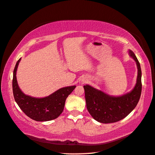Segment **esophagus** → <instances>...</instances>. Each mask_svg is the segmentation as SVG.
I'll list each match as a JSON object with an SVG mask.
<instances>
[{
	"mask_svg": "<svg viewBox=\"0 0 155 155\" xmlns=\"http://www.w3.org/2000/svg\"><path fill=\"white\" fill-rule=\"evenodd\" d=\"M86 82V80H84H84L82 81V83H84V82Z\"/></svg>",
	"mask_w": 155,
	"mask_h": 155,
	"instance_id": "1",
	"label": "esophagus"
}]
</instances>
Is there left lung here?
I'll return each instance as SVG.
<instances>
[{
    "label": "left lung",
    "mask_w": 155,
    "mask_h": 155,
    "mask_svg": "<svg viewBox=\"0 0 155 155\" xmlns=\"http://www.w3.org/2000/svg\"><path fill=\"white\" fill-rule=\"evenodd\" d=\"M129 55L137 67L136 84L130 92L120 96H113L90 85L84 86L86 107L90 115L99 122L107 124L124 118L136 107L141 94V70L140 62L133 51Z\"/></svg>",
    "instance_id": "obj_1"
}]
</instances>
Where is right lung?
I'll list each match as a JSON object with an SVG mask.
<instances>
[{
    "label": "right lung",
    "instance_id": "obj_1",
    "mask_svg": "<svg viewBox=\"0 0 155 155\" xmlns=\"http://www.w3.org/2000/svg\"><path fill=\"white\" fill-rule=\"evenodd\" d=\"M21 58L15 64L13 73L12 89L15 102L27 117L34 120L45 122L57 118L62 113L67 97L76 86H67L45 97H35L23 93L18 84L16 72Z\"/></svg>",
    "mask_w": 155,
    "mask_h": 155
}]
</instances>
